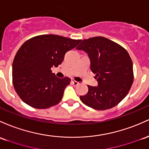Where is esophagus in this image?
<instances>
[{"instance_id": "esophagus-1", "label": "esophagus", "mask_w": 149, "mask_h": 149, "mask_svg": "<svg viewBox=\"0 0 149 149\" xmlns=\"http://www.w3.org/2000/svg\"><path fill=\"white\" fill-rule=\"evenodd\" d=\"M72 83H73V84L74 85V86H78V85L80 84L79 82H78V81H74V80H72Z\"/></svg>"}]
</instances>
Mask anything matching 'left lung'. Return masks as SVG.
Here are the masks:
<instances>
[{
    "label": "left lung",
    "instance_id": "obj_1",
    "mask_svg": "<svg viewBox=\"0 0 149 149\" xmlns=\"http://www.w3.org/2000/svg\"><path fill=\"white\" fill-rule=\"evenodd\" d=\"M88 54L91 68L98 86H88V92L80 99L86 105L105 110L119 104L128 94L134 80L133 63L125 48L103 37L82 41L76 47Z\"/></svg>",
    "mask_w": 149,
    "mask_h": 149
}]
</instances>
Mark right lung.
Instances as JSON below:
<instances>
[{"label":"right lung","instance_id":"1","mask_svg":"<svg viewBox=\"0 0 149 149\" xmlns=\"http://www.w3.org/2000/svg\"><path fill=\"white\" fill-rule=\"evenodd\" d=\"M81 40H72L55 35L36 36L20 47L13 63V83L21 100L36 109L49 108L61 100L68 77L59 78L52 73L68 51Z\"/></svg>","mask_w":149,"mask_h":149}]
</instances>
